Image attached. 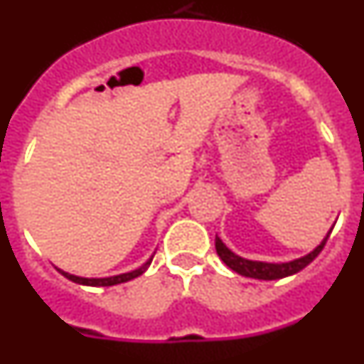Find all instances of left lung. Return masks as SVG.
Segmentation results:
<instances>
[{"label": "left lung", "mask_w": 364, "mask_h": 364, "mask_svg": "<svg viewBox=\"0 0 364 364\" xmlns=\"http://www.w3.org/2000/svg\"><path fill=\"white\" fill-rule=\"evenodd\" d=\"M332 230L328 231V235L323 239V242L315 247L314 252H310L308 255L301 257V259L290 260V262H260V260H247L244 257L235 255L226 244L222 242L218 237H215V247H217V253L220 257V260L228 268H231L233 272H237L239 275H244V277L250 279H260V281H275V279L288 277V275H294V273L301 272L302 268H306L315 257L323 252L324 244H326L328 237H330Z\"/></svg>", "instance_id": "left-lung-1"}]
</instances>
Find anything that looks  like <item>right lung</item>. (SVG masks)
Instances as JSON below:
<instances>
[{
  "label": "right lung",
  "mask_w": 364,
  "mask_h": 364,
  "mask_svg": "<svg viewBox=\"0 0 364 364\" xmlns=\"http://www.w3.org/2000/svg\"><path fill=\"white\" fill-rule=\"evenodd\" d=\"M151 260H153V257H151V259L147 260L146 264H142L138 269H133V272H129V273H120V275H114V277H104V279L78 277V275H70V273L63 272V269H60V268H58V272L62 273L63 277L69 279V281L78 282V284H83V286H114V284H122V282L131 281V279H136L138 275H142V273L146 272L147 268H149Z\"/></svg>",
  "instance_id": "1"
}]
</instances>
